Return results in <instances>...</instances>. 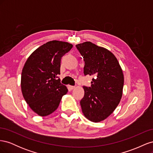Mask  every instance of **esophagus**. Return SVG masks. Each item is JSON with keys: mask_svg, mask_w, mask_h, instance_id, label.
<instances>
[{"mask_svg": "<svg viewBox=\"0 0 153 153\" xmlns=\"http://www.w3.org/2000/svg\"><path fill=\"white\" fill-rule=\"evenodd\" d=\"M68 88L69 89V90H73L75 88V86H72V85H68Z\"/></svg>", "mask_w": 153, "mask_h": 153, "instance_id": "34e87169", "label": "esophagus"}]
</instances>
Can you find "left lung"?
<instances>
[{
	"mask_svg": "<svg viewBox=\"0 0 153 153\" xmlns=\"http://www.w3.org/2000/svg\"><path fill=\"white\" fill-rule=\"evenodd\" d=\"M76 47L84 58L85 75L93 76L91 87H83L82 112L89 121L99 123L112 114L123 96L124 75L115 55L90 41Z\"/></svg>",
	"mask_w": 153,
	"mask_h": 153,
	"instance_id": "left-lung-1",
	"label": "left lung"
}]
</instances>
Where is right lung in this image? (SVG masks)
<instances>
[{
    "mask_svg": "<svg viewBox=\"0 0 153 153\" xmlns=\"http://www.w3.org/2000/svg\"><path fill=\"white\" fill-rule=\"evenodd\" d=\"M73 45L50 41L37 48L27 59L21 76L23 96L32 111L39 116H47L57 110L67 87L61 83L62 57Z\"/></svg>",
    "mask_w": 153,
    "mask_h": 153,
    "instance_id": "right-lung-1",
    "label": "right lung"
}]
</instances>
